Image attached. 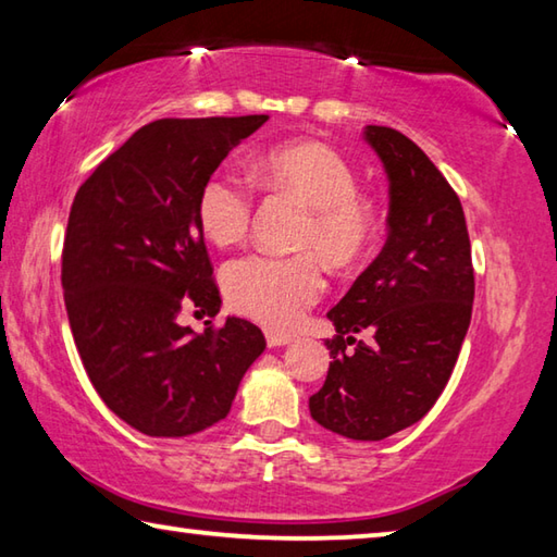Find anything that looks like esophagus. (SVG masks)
<instances>
[{"instance_id":"obj_1","label":"esophagus","mask_w":557,"mask_h":557,"mask_svg":"<svg viewBox=\"0 0 557 557\" xmlns=\"http://www.w3.org/2000/svg\"><path fill=\"white\" fill-rule=\"evenodd\" d=\"M265 341H268V346L270 348H280V346H289L292 341V336H287V333H277V331H265Z\"/></svg>"}]
</instances>
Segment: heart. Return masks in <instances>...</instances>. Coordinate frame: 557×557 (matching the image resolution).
I'll list each match as a JSON object with an SVG mask.
<instances>
[{
  "label": "heart",
  "instance_id": "1",
  "mask_svg": "<svg viewBox=\"0 0 557 557\" xmlns=\"http://www.w3.org/2000/svg\"><path fill=\"white\" fill-rule=\"evenodd\" d=\"M260 177L270 189L295 197L307 211L297 246L317 250L329 265L358 262L375 240V216L358 197V175L348 160L317 140H297L268 150ZM201 231L216 246H234L246 236L252 191L231 173L211 175L199 191ZM228 305L275 331H289L305 319L323 292V277L311 256H246L224 272Z\"/></svg>",
  "mask_w": 557,
  "mask_h": 557
}]
</instances>
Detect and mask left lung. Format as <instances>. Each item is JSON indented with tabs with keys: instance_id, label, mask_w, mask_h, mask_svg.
I'll return each instance as SVG.
<instances>
[{
	"instance_id": "8db88e82",
	"label": "left lung",
	"mask_w": 557,
	"mask_h": 557,
	"mask_svg": "<svg viewBox=\"0 0 557 557\" xmlns=\"http://www.w3.org/2000/svg\"><path fill=\"white\" fill-rule=\"evenodd\" d=\"M389 182L387 244L326 317L333 362L309 411L350 441H382L429 413L470 326L474 275L458 195L399 131L362 128ZM370 330L362 344L347 333ZM348 345H356L352 351Z\"/></svg>"
}]
</instances>
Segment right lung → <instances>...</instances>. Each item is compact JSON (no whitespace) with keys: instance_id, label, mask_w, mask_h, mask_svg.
I'll return each instance as SVG.
<instances>
[{"instance_id":"1","label":"right lung","mask_w":557,"mask_h":557,"mask_svg":"<svg viewBox=\"0 0 557 557\" xmlns=\"http://www.w3.org/2000/svg\"><path fill=\"white\" fill-rule=\"evenodd\" d=\"M268 114L158 119L77 189L63 246L70 331L89 382L128 426L182 438L226 419L262 331L226 317L195 333L185 305L216 317L219 289L199 224L201 185Z\"/></svg>"}]
</instances>
